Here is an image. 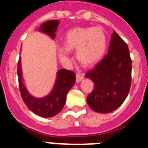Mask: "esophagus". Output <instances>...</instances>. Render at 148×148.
Here are the masks:
<instances>
[{"mask_svg": "<svg viewBox=\"0 0 148 148\" xmlns=\"http://www.w3.org/2000/svg\"><path fill=\"white\" fill-rule=\"evenodd\" d=\"M83 80H84V76H83L82 74H76V82L77 83L80 82V81Z\"/></svg>", "mask_w": 148, "mask_h": 148, "instance_id": "esophagus-1", "label": "esophagus"}]
</instances>
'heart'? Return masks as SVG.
I'll return each mask as SVG.
<instances>
[{"mask_svg":"<svg viewBox=\"0 0 148 148\" xmlns=\"http://www.w3.org/2000/svg\"><path fill=\"white\" fill-rule=\"evenodd\" d=\"M63 45L58 51L60 58L68 59L69 51L76 50L77 62L84 67H92L105 55L107 38L100 27H75L66 32Z\"/></svg>","mask_w":148,"mask_h":148,"instance_id":"obj_1","label":"heart"}]
</instances>
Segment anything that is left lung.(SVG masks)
<instances>
[{
    "label": "left lung",
    "mask_w": 148,
    "mask_h": 148,
    "mask_svg": "<svg viewBox=\"0 0 148 148\" xmlns=\"http://www.w3.org/2000/svg\"><path fill=\"white\" fill-rule=\"evenodd\" d=\"M85 76L94 84L86 98L92 110L109 113L125 101L132 82V60L128 45L116 32L112 35L107 55Z\"/></svg>",
    "instance_id": "8db88e82"
}]
</instances>
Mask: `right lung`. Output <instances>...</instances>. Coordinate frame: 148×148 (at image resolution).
<instances>
[{"label": "right lung", "mask_w": 148, "mask_h": 148, "mask_svg": "<svg viewBox=\"0 0 148 148\" xmlns=\"http://www.w3.org/2000/svg\"><path fill=\"white\" fill-rule=\"evenodd\" d=\"M58 25L59 20H49L42 24L36 30L42 32L54 39ZM17 74L23 100L32 112L44 118L53 117L62 111L65 104L68 91L74 86L76 80L74 72L60 69L56 74L55 84L51 92L45 97L39 98L32 96L26 88L23 75L21 57L18 62Z\"/></svg>", "instance_id": "add662e5"}]
</instances>
